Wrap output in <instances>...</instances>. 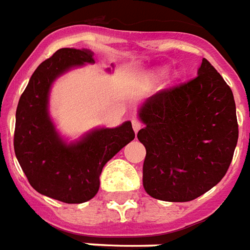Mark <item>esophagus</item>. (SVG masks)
<instances>
[{
	"mask_svg": "<svg viewBox=\"0 0 250 250\" xmlns=\"http://www.w3.org/2000/svg\"><path fill=\"white\" fill-rule=\"evenodd\" d=\"M132 127H133V131H135V132H138L139 129L142 128V122L139 121L138 118H132Z\"/></svg>",
	"mask_w": 250,
	"mask_h": 250,
	"instance_id": "34e87169",
	"label": "esophagus"
}]
</instances>
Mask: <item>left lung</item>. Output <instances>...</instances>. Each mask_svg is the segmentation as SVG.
<instances>
[{
	"label": "left lung",
	"mask_w": 250,
	"mask_h": 250,
	"mask_svg": "<svg viewBox=\"0 0 250 250\" xmlns=\"http://www.w3.org/2000/svg\"><path fill=\"white\" fill-rule=\"evenodd\" d=\"M146 150L143 185L150 197L188 202L226 176L239 125L231 87L207 59L194 79L152 95L139 111Z\"/></svg>",
	"instance_id": "left-lung-1"
}]
</instances>
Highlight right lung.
I'll list each match as a JSON object with an SVG mask.
<instances>
[{"label":"right lung","mask_w":250,"mask_h":250,"mask_svg":"<svg viewBox=\"0 0 250 250\" xmlns=\"http://www.w3.org/2000/svg\"><path fill=\"white\" fill-rule=\"evenodd\" d=\"M94 62L89 49L60 48L36 68L15 114L14 150L38 193L64 203H83L100 188L104 164L135 138L131 122L101 128L65 144L48 117V93L56 77L72 66Z\"/></svg>","instance_id":"obj_1"}]
</instances>
